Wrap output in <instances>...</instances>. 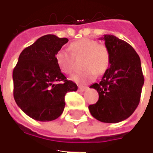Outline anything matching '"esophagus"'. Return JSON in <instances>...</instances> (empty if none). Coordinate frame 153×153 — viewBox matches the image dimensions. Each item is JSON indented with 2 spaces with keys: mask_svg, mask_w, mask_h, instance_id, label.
Listing matches in <instances>:
<instances>
[{
  "mask_svg": "<svg viewBox=\"0 0 153 153\" xmlns=\"http://www.w3.org/2000/svg\"><path fill=\"white\" fill-rule=\"evenodd\" d=\"M88 89V87H84V86H79V92H84Z\"/></svg>",
  "mask_w": 153,
  "mask_h": 153,
  "instance_id": "esophagus-1",
  "label": "esophagus"
}]
</instances>
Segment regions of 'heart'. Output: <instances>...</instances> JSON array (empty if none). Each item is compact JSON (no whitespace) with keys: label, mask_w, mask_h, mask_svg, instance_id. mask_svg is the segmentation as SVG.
Here are the masks:
<instances>
[{"label":"heart","mask_w":153,"mask_h":153,"mask_svg":"<svg viewBox=\"0 0 153 153\" xmlns=\"http://www.w3.org/2000/svg\"><path fill=\"white\" fill-rule=\"evenodd\" d=\"M73 54L66 48H60L56 54V60L61 71L67 74L73 72L74 58L83 56L82 68L83 70L71 76V80L78 83H87L96 79V74L105 73L110 65V52L104 44L89 38H82L71 43Z\"/></svg>","instance_id":"1"}]
</instances>
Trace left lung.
<instances>
[{
	"label": "left lung",
	"instance_id": "8db88e82",
	"mask_svg": "<svg viewBox=\"0 0 153 153\" xmlns=\"http://www.w3.org/2000/svg\"><path fill=\"white\" fill-rule=\"evenodd\" d=\"M99 39L105 41L109 50L110 67L99 83L90 86L97 91L99 99L88 109L99 121L118 123L128 118L138 106L144 83L141 61L125 41L109 34Z\"/></svg>",
	"mask_w": 153,
	"mask_h": 153
}]
</instances>
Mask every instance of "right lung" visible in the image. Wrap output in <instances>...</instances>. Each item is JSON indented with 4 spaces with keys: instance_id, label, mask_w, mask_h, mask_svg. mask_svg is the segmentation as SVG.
<instances>
[{
    "instance_id": "1",
    "label": "right lung",
    "mask_w": 153,
    "mask_h": 153,
    "mask_svg": "<svg viewBox=\"0 0 153 153\" xmlns=\"http://www.w3.org/2000/svg\"><path fill=\"white\" fill-rule=\"evenodd\" d=\"M68 41L45 35L19 55L13 70L14 98L33 120L51 121L58 118L65 106L67 92L78 89L76 83L66 79L56 60V52Z\"/></svg>"
}]
</instances>
